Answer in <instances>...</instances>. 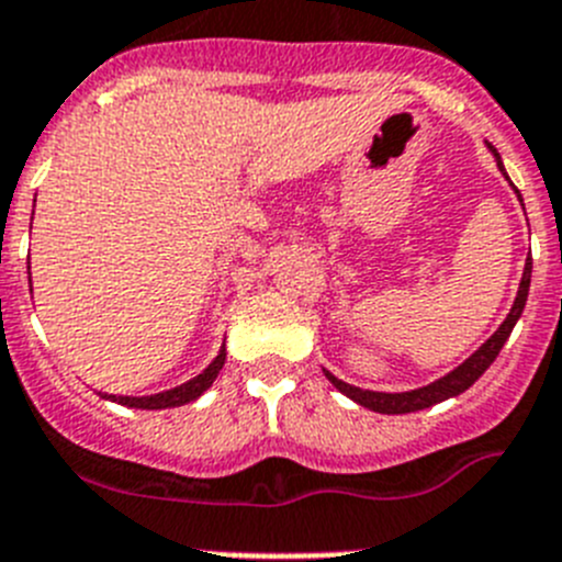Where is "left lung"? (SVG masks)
Returning <instances> with one entry per match:
<instances>
[{
	"mask_svg": "<svg viewBox=\"0 0 562 562\" xmlns=\"http://www.w3.org/2000/svg\"><path fill=\"white\" fill-rule=\"evenodd\" d=\"M492 149V146H490ZM495 153V149H492ZM497 166H501V172H504V164H501V155L495 153ZM520 198V194H517ZM529 282H531V262H526L524 268V277H520V288H517V296H515V305H512L509 316L504 319V325L490 336V339L475 350V353L467 359L463 364H458L452 373H447L443 379L438 382L427 384V387H418V390H407V393H375V390H362V387H353V384L341 382L336 379L334 373L325 370L328 375V382L334 384L339 393H345L348 398H353L356 404H362V407L373 409V413H384V416H402V413H416V409L424 407H432V404L443 402V398H452V396H461L463 390H470L472 384L486 373L492 362L497 359L501 348H504V341L509 339L512 328H515V322L520 319L526 308V296H529Z\"/></svg>",
	"mask_w": 562,
	"mask_h": 562,
	"instance_id": "left-lung-1",
	"label": "left lung"
}]
</instances>
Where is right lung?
I'll return each mask as SVG.
<instances>
[{
    "mask_svg": "<svg viewBox=\"0 0 562 562\" xmlns=\"http://www.w3.org/2000/svg\"><path fill=\"white\" fill-rule=\"evenodd\" d=\"M223 362H226V348H221V353L214 356V362L209 364L206 370L194 379H189L187 384H180V387L166 390V393H155V396H104L110 402H119L124 407H135V409H166V407H180V404L194 402L198 396H203L212 382L217 379V373L223 370Z\"/></svg>",
    "mask_w": 562,
    "mask_h": 562,
    "instance_id": "add662e5",
    "label": "right lung"
}]
</instances>
